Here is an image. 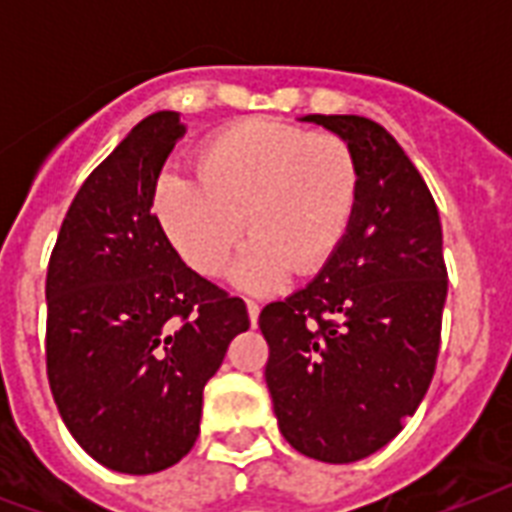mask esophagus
Segmentation results:
<instances>
[{
  "mask_svg": "<svg viewBox=\"0 0 512 512\" xmlns=\"http://www.w3.org/2000/svg\"><path fill=\"white\" fill-rule=\"evenodd\" d=\"M247 313H249V324L255 327L257 316H260V305H257V303H247Z\"/></svg>",
  "mask_w": 512,
  "mask_h": 512,
  "instance_id": "esophagus-1",
  "label": "esophagus"
}]
</instances>
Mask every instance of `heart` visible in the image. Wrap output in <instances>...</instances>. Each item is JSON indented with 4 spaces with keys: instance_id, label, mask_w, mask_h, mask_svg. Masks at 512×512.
Instances as JSON below:
<instances>
[{
    "instance_id": "1",
    "label": "heart",
    "mask_w": 512,
    "mask_h": 512,
    "mask_svg": "<svg viewBox=\"0 0 512 512\" xmlns=\"http://www.w3.org/2000/svg\"><path fill=\"white\" fill-rule=\"evenodd\" d=\"M196 175L164 170L151 191V212L180 260L217 273L244 225L255 233L228 268V281L268 295L292 268L311 273L335 255L358 199V167L335 135L244 119L209 135L196 154Z\"/></svg>"
}]
</instances>
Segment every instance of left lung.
I'll list each match as a JSON object with an SVG mask.
<instances>
[{
	"label": "left lung",
	"mask_w": 512,
	"mask_h": 512,
	"mask_svg": "<svg viewBox=\"0 0 512 512\" xmlns=\"http://www.w3.org/2000/svg\"><path fill=\"white\" fill-rule=\"evenodd\" d=\"M348 143L353 220L308 287L265 305V382L281 436L305 457L356 462L393 441L428 393L446 303L436 201L404 148L364 116H300Z\"/></svg>",
	"instance_id": "obj_1"
}]
</instances>
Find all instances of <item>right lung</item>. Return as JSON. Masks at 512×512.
<instances>
[{"label": "right lung", "mask_w": 512, "mask_h": 512, "mask_svg": "<svg viewBox=\"0 0 512 512\" xmlns=\"http://www.w3.org/2000/svg\"><path fill=\"white\" fill-rule=\"evenodd\" d=\"M185 135L156 111L95 167L47 268V377L92 460L127 476L172 468L199 438L201 393L249 329L247 305L180 260L151 191Z\"/></svg>", "instance_id": "1"}]
</instances>
